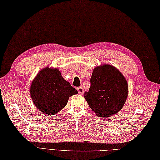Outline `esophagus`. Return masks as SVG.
<instances>
[{
    "instance_id": "34e87169",
    "label": "esophagus",
    "mask_w": 160,
    "mask_h": 160,
    "mask_svg": "<svg viewBox=\"0 0 160 160\" xmlns=\"http://www.w3.org/2000/svg\"><path fill=\"white\" fill-rule=\"evenodd\" d=\"M77 90H78V92H79V94H83V92H84V90L82 87H79L77 88Z\"/></svg>"
}]
</instances>
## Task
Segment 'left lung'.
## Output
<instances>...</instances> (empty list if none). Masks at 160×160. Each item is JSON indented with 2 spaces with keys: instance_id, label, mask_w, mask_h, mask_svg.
Wrapping results in <instances>:
<instances>
[{
  "instance_id": "obj_1",
  "label": "left lung",
  "mask_w": 160,
  "mask_h": 160,
  "mask_svg": "<svg viewBox=\"0 0 160 160\" xmlns=\"http://www.w3.org/2000/svg\"><path fill=\"white\" fill-rule=\"evenodd\" d=\"M128 94V85L123 74L112 65L103 64L94 68L84 98L92 111L103 118L118 112Z\"/></svg>"
}]
</instances>
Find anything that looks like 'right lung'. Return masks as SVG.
I'll list each match as a JSON object with an SVG mask.
<instances>
[{
    "instance_id": "1",
    "label": "right lung",
    "mask_w": 160,
    "mask_h": 160,
    "mask_svg": "<svg viewBox=\"0 0 160 160\" xmlns=\"http://www.w3.org/2000/svg\"><path fill=\"white\" fill-rule=\"evenodd\" d=\"M30 92L32 102L45 115H53L66 106L77 90L66 81L58 68L47 66L38 72L32 81Z\"/></svg>"
}]
</instances>
